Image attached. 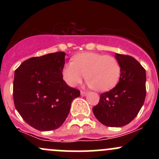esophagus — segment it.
<instances>
[{
    "instance_id": "obj_1",
    "label": "esophagus",
    "mask_w": 159,
    "mask_h": 159,
    "mask_svg": "<svg viewBox=\"0 0 159 159\" xmlns=\"http://www.w3.org/2000/svg\"><path fill=\"white\" fill-rule=\"evenodd\" d=\"M87 95V93L84 92V91H81V96H86Z\"/></svg>"
}]
</instances>
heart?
I'll return each instance as SVG.
<instances>
[{"instance_id":"obj_1","label":"heart","mask_w":159,"mask_h":159,"mask_svg":"<svg viewBox=\"0 0 159 159\" xmlns=\"http://www.w3.org/2000/svg\"><path fill=\"white\" fill-rule=\"evenodd\" d=\"M120 73L121 67L116 58L96 52L77 54L62 71L63 79L70 87H75L87 77L89 87L102 92L117 84Z\"/></svg>"}]
</instances>
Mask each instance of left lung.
<instances>
[{"label":"left lung","mask_w":159,"mask_h":159,"mask_svg":"<svg viewBox=\"0 0 159 159\" xmlns=\"http://www.w3.org/2000/svg\"><path fill=\"white\" fill-rule=\"evenodd\" d=\"M121 67L120 78L113 89L100 95L93 112L98 121L109 127L127 125L138 115L146 97V71L129 55L115 53Z\"/></svg>","instance_id":"left-lung-1"}]
</instances>
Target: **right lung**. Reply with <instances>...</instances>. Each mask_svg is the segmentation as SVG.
Segmentation results:
<instances>
[{
	"label": "right lung",
	"mask_w": 159,
	"mask_h": 159,
	"mask_svg": "<svg viewBox=\"0 0 159 159\" xmlns=\"http://www.w3.org/2000/svg\"><path fill=\"white\" fill-rule=\"evenodd\" d=\"M66 53L58 52L29 58L15 71L13 99L23 120L42 132L64 123L80 91L69 87L62 71Z\"/></svg>",
	"instance_id": "1"
}]
</instances>
